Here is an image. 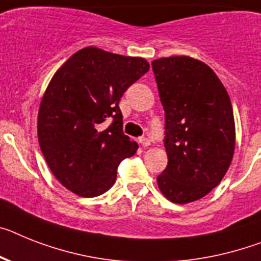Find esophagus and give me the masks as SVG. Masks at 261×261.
I'll return each instance as SVG.
<instances>
[{"mask_svg":"<svg viewBox=\"0 0 261 261\" xmlns=\"http://www.w3.org/2000/svg\"><path fill=\"white\" fill-rule=\"evenodd\" d=\"M139 142H141V144L143 146V147H147V146H150V144H151V141L146 137L141 138V139H139Z\"/></svg>","mask_w":261,"mask_h":261,"instance_id":"obj_1","label":"esophagus"}]
</instances>
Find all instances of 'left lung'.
<instances>
[{"label": "left lung", "mask_w": 261, "mask_h": 261, "mask_svg": "<svg viewBox=\"0 0 261 261\" xmlns=\"http://www.w3.org/2000/svg\"><path fill=\"white\" fill-rule=\"evenodd\" d=\"M164 109L167 167L156 178L168 200H199L222 181L235 151L229 95L214 70L190 57L151 63Z\"/></svg>", "instance_id": "left-lung-1"}]
</instances>
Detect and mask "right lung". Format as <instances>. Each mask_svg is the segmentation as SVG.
<instances>
[{"label": "right lung", "instance_id": "obj_1", "mask_svg": "<svg viewBox=\"0 0 261 261\" xmlns=\"http://www.w3.org/2000/svg\"><path fill=\"white\" fill-rule=\"evenodd\" d=\"M148 69L143 58L90 46L54 74L39 105L38 142L67 190L83 198L105 194L115 183L118 164L137 152L138 144L123 134L119 100Z\"/></svg>", "mask_w": 261, "mask_h": 261}]
</instances>
